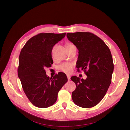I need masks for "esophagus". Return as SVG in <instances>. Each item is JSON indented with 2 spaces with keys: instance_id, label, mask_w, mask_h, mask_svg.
Returning a JSON list of instances; mask_svg holds the SVG:
<instances>
[{
  "instance_id": "34e87169",
  "label": "esophagus",
  "mask_w": 130,
  "mask_h": 130,
  "mask_svg": "<svg viewBox=\"0 0 130 130\" xmlns=\"http://www.w3.org/2000/svg\"><path fill=\"white\" fill-rule=\"evenodd\" d=\"M67 76L68 80V81H69V80H70V75H67Z\"/></svg>"
}]
</instances>
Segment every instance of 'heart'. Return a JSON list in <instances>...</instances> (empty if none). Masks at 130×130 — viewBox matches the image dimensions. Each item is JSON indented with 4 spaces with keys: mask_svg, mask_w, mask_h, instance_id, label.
I'll return each mask as SVG.
<instances>
[{
    "mask_svg": "<svg viewBox=\"0 0 130 130\" xmlns=\"http://www.w3.org/2000/svg\"><path fill=\"white\" fill-rule=\"evenodd\" d=\"M73 45V44H68L67 46L68 45ZM73 67V64L72 63L69 62H64L63 63L61 64L60 66H58V69L60 71L64 72L65 73H70L72 72Z\"/></svg>",
    "mask_w": 130,
    "mask_h": 130,
    "instance_id": "1",
    "label": "heart"
}]
</instances>
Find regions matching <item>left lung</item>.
<instances>
[{"instance_id": "8db88e82", "label": "left lung", "mask_w": 130, "mask_h": 130, "mask_svg": "<svg viewBox=\"0 0 130 130\" xmlns=\"http://www.w3.org/2000/svg\"><path fill=\"white\" fill-rule=\"evenodd\" d=\"M67 36L78 50L77 71L84 70L87 76L86 80L76 76L70 78L76 84L73 101L82 108L93 107L103 99L111 85L114 69L111 53L105 43L92 33H68Z\"/></svg>"}]
</instances>
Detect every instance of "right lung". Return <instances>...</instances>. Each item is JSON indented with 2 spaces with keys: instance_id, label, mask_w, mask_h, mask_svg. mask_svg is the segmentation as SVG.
I'll list each match as a JSON object with an SVG mask.
<instances>
[{
  "instance_id": "obj_1",
  "label": "right lung",
  "mask_w": 130,
  "mask_h": 130,
  "mask_svg": "<svg viewBox=\"0 0 130 130\" xmlns=\"http://www.w3.org/2000/svg\"><path fill=\"white\" fill-rule=\"evenodd\" d=\"M66 35L39 34L29 40L21 50L18 75L26 96L37 107L46 108L55 103L59 90L68 81L62 72L50 78L44 69L52 67L53 46Z\"/></svg>"
}]
</instances>
